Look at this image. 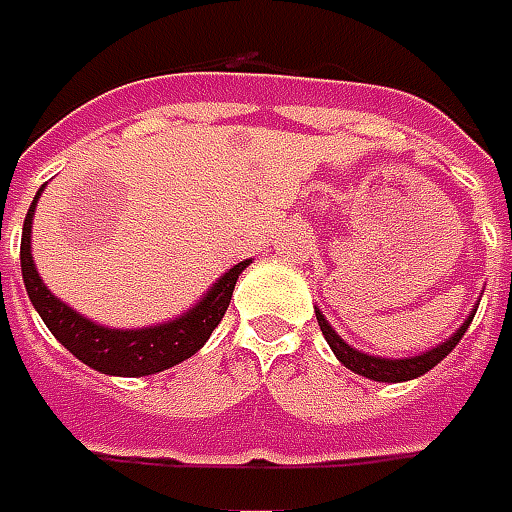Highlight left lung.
I'll list each match as a JSON object with an SVG mask.
<instances>
[{"label":"left lung","instance_id":"1","mask_svg":"<svg viewBox=\"0 0 512 512\" xmlns=\"http://www.w3.org/2000/svg\"><path fill=\"white\" fill-rule=\"evenodd\" d=\"M476 308H479V302H476L474 308H471V314L468 319L462 322L460 328L454 330L451 336H448L446 342L434 344L431 350L426 353H417V356H403V358H384V356H370V353H361L356 350L353 344H347L336 333V330L330 328V322L325 319V314L316 308V322H319V328H322V336H325V342L330 344V350H333V356L342 361L347 370H353L356 375H364V378H370V381H381V384H401V381H412V378H420L423 373H429L431 367H437L443 358L457 347L462 336H465V330L471 325V319H474Z\"/></svg>","mask_w":512,"mask_h":512}]
</instances>
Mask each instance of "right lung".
Here are the masks:
<instances>
[{"instance_id": "1", "label": "right lung", "mask_w": 512, "mask_h": 512, "mask_svg": "<svg viewBox=\"0 0 512 512\" xmlns=\"http://www.w3.org/2000/svg\"><path fill=\"white\" fill-rule=\"evenodd\" d=\"M44 190V187H41ZM41 190L33 198L22 229V277L27 297L33 302L38 316L44 319V325L50 333L64 344L72 356L83 361L86 367H92L103 375H120V378H139V375H156L162 370H170L176 364H182L184 358L196 356L210 339V333L218 328V322L224 319L232 300L235 283L243 274V269L252 260H241L238 266L227 269L215 283L207 288V294L187 308L184 314L159 325L148 328H109V325H97L92 319L78 314L75 308H69L61 302L44 280L38 277L36 263H33V215Z\"/></svg>"}]
</instances>
